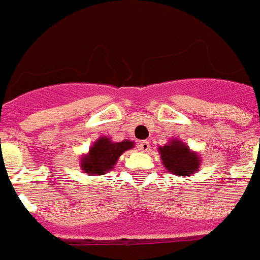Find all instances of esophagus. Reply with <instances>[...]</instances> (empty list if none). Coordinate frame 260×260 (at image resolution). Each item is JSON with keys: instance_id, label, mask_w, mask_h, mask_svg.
Segmentation results:
<instances>
[{"instance_id": "obj_1", "label": "esophagus", "mask_w": 260, "mask_h": 260, "mask_svg": "<svg viewBox=\"0 0 260 260\" xmlns=\"http://www.w3.org/2000/svg\"><path fill=\"white\" fill-rule=\"evenodd\" d=\"M139 148H140V151H143V152H147V151L150 150L151 148V145H150V143H148V141H140L139 143Z\"/></svg>"}]
</instances>
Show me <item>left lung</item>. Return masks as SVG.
I'll return each instance as SVG.
<instances>
[{
  "instance_id": "1",
  "label": "left lung",
  "mask_w": 260,
  "mask_h": 260,
  "mask_svg": "<svg viewBox=\"0 0 260 260\" xmlns=\"http://www.w3.org/2000/svg\"><path fill=\"white\" fill-rule=\"evenodd\" d=\"M161 159L169 172L178 176H189L198 171L200 165L199 156L189 150V147L174 140L168 145L159 147Z\"/></svg>"
}]
</instances>
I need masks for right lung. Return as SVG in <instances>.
I'll return each mask as SVG.
<instances>
[{"instance_id":"right-lung-1","label":"right lung","mask_w":260,"mask_h":260,"mask_svg":"<svg viewBox=\"0 0 260 260\" xmlns=\"http://www.w3.org/2000/svg\"><path fill=\"white\" fill-rule=\"evenodd\" d=\"M134 147L133 141H120L112 143L109 139H99L92 145L89 154L81 159V168L85 174L102 175L113 168L117 158L128 148Z\"/></svg>"}]
</instances>
